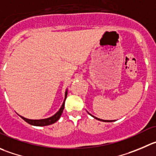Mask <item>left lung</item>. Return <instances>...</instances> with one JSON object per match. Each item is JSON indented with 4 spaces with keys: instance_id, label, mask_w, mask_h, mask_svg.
<instances>
[{
    "instance_id": "obj_1",
    "label": "left lung",
    "mask_w": 156,
    "mask_h": 156,
    "mask_svg": "<svg viewBox=\"0 0 156 156\" xmlns=\"http://www.w3.org/2000/svg\"><path fill=\"white\" fill-rule=\"evenodd\" d=\"M88 113L90 114V115H91V116H93V118H94V119H97V120H99V121H102V122H114V121H115V120H104V119H99V118H97V117L94 116V115H91V114H90V112H88Z\"/></svg>"
}]
</instances>
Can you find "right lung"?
I'll use <instances>...</instances> for the list:
<instances>
[{
    "instance_id": "add662e5",
    "label": "right lung",
    "mask_w": 156,
    "mask_h": 156,
    "mask_svg": "<svg viewBox=\"0 0 156 156\" xmlns=\"http://www.w3.org/2000/svg\"><path fill=\"white\" fill-rule=\"evenodd\" d=\"M67 91L68 90L66 89V91H65L64 100H63L61 107L60 108V109H59V110L57 111L54 115H52V116L49 117V118H47V119H27L25 118V117L21 116V115H20V116L21 117L25 122H27V123L30 124V125L32 126H49L54 123V122H56L60 118V116H61L62 112H63V109H64L65 101H66V96H67V93H68Z\"/></svg>"
}]
</instances>
